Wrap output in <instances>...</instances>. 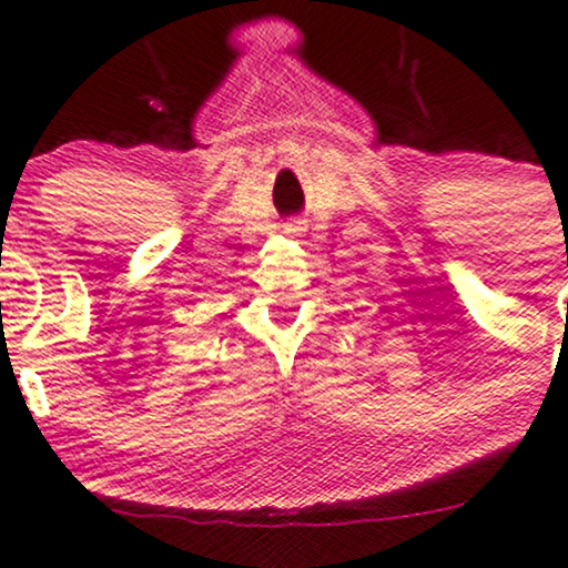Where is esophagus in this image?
<instances>
[{
  "label": "esophagus",
  "mask_w": 568,
  "mask_h": 568,
  "mask_svg": "<svg viewBox=\"0 0 568 568\" xmlns=\"http://www.w3.org/2000/svg\"><path fill=\"white\" fill-rule=\"evenodd\" d=\"M303 231L305 229H303V223H300V220H292V223H286V233H292V236H300Z\"/></svg>",
  "instance_id": "34e87169"
}]
</instances>
